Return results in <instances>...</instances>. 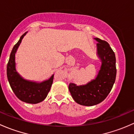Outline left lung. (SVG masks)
I'll use <instances>...</instances> for the list:
<instances>
[{
  "label": "left lung",
  "instance_id": "left-lung-1",
  "mask_svg": "<svg viewBox=\"0 0 134 134\" xmlns=\"http://www.w3.org/2000/svg\"><path fill=\"white\" fill-rule=\"evenodd\" d=\"M94 39L98 42L97 54L102 61L98 75L86 85L76 86L70 83L69 86L75 102L83 106H94L102 102L111 90L117 73L115 55L108 43L97 37Z\"/></svg>",
  "mask_w": 134,
  "mask_h": 134
}]
</instances>
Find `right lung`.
I'll use <instances>...</instances> for the list:
<instances>
[{"label": "right lung", "mask_w": 134, "mask_h": 134, "mask_svg": "<svg viewBox=\"0 0 134 134\" xmlns=\"http://www.w3.org/2000/svg\"><path fill=\"white\" fill-rule=\"evenodd\" d=\"M26 33L22 35L11 52L7 65V77L13 93L19 99L26 103L37 104L42 102L47 97L53 82L54 75L49 79L40 83L24 79L17 72L15 61V53Z\"/></svg>", "instance_id": "right-lung-1"}]
</instances>
